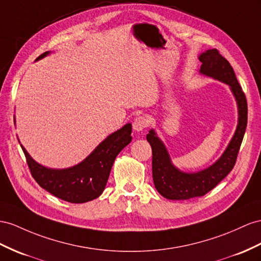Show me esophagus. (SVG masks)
<instances>
[{"label": "esophagus", "mask_w": 261, "mask_h": 261, "mask_svg": "<svg viewBox=\"0 0 261 261\" xmlns=\"http://www.w3.org/2000/svg\"><path fill=\"white\" fill-rule=\"evenodd\" d=\"M149 125V119L145 116H139L133 121V129L136 131H142Z\"/></svg>", "instance_id": "1"}]
</instances>
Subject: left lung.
Segmentation results:
<instances>
[{"instance_id":"1","label":"left lung","mask_w":261,"mask_h":261,"mask_svg":"<svg viewBox=\"0 0 261 261\" xmlns=\"http://www.w3.org/2000/svg\"><path fill=\"white\" fill-rule=\"evenodd\" d=\"M198 58L202 63L200 72L230 86L238 105V125L230 143L218 161L208 169L197 173H183L174 168L161 140L153 130L149 132L146 140L152 148L153 182L160 194L169 199L203 196L228 175L235 166L247 126V99L229 62L220 55L216 48L206 50Z\"/></svg>"}]
</instances>
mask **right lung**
Listing matches in <instances>:
<instances>
[{"mask_svg":"<svg viewBox=\"0 0 261 261\" xmlns=\"http://www.w3.org/2000/svg\"><path fill=\"white\" fill-rule=\"evenodd\" d=\"M48 54L49 51H45L37 59ZM131 132L132 125L125 124L100 143L82 163L65 170L45 168L35 162L21 146L31 174L41 188L66 202L79 204L101 195L117 155L131 142Z\"/></svg>","mask_w":261,"mask_h":261,"instance_id":"add662e5","label":"right lung"}]
</instances>
